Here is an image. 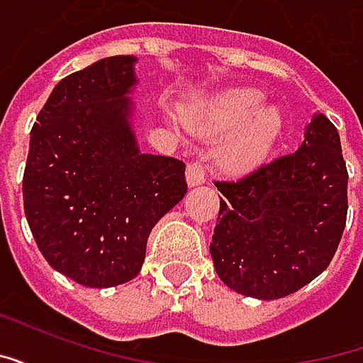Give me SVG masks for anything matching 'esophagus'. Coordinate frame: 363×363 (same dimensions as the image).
<instances>
[{
	"label": "esophagus",
	"instance_id": "obj_1",
	"mask_svg": "<svg viewBox=\"0 0 363 363\" xmlns=\"http://www.w3.org/2000/svg\"><path fill=\"white\" fill-rule=\"evenodd\" d=\"M186 182H189V186H198V184H202L206 182V171L204 165H202V161H192L186 167Z\"/></svg>",
	"mask_w": 363,
	"mask_h": 363
}]
</instances>
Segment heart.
<instances>
[{"label": "heart", "instance_id": "b5f03b06", "mask_svg": "<svg viewBox=\"0 0 363 363\" xmlns=\"http://www.w3.org/2000/svg\"><path fill=\"white\" fill-rule=\"evenodd\" d=\"M264 101L267 95L259 89H233L196 118V130L208 138L228 135L220 147V161L229 171L260 165L280 140L281 111Z\"/></svg>", "mask_w": 363, "mask_h": 363}]
</instances>
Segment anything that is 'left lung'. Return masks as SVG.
Wrapping results in <instances>:
<instances>
[{
	"label": "left lung",
	"mask_w": 363,
	"mask_h": 363,
	"mask_svg": "<svg viewBox=\"0 0 363 363\" xmlns=\"http://www.w3.org/2000/svg\"><path fill=\"white\" fill-rule=\"evenodd\" d=\"M294 153L239 181L216 182L223 196L210 255L237 294L280 299L307 286L333 260L348 212L340 135L313 114Z\"/></svg>",
	"instance_id": "1"
}]
</instances>
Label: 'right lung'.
<instances>
[{
    "instance_id": "right-lung-1",
    "label": "right lung",
    "mask_w": 363,
    "mask_h": 363,
    "mask_svg": "<svg viewBox=\"0 0 363 363\" xmlns=\"http://www.w3.org/2000/svg\"><path fill=\"white\" fill-rule=\"evenodd\" d=\"M135 56H111L54 87L30 130L23 202L54 270L112 288L142 270L151 229L186 194L181 159L135 140Z\"/></svg>"
}]
</instances>
